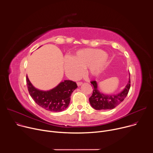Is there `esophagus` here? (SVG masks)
Returning a JSON list of instances; mask_svg holds the SVG:
<instances>
[{"instance_id": "34e87169", "label": "esophagus", "mask_w": 153, "mask_h": 153, "mask_svg": "<svg viewBox=\"0 0 153 153\" xmlns=\"http://www.w3.org/2000/svg\"><path fill=\"white\" fill-rule=\"evenodd\" d=\"M82 84V82H77V86H80Z\"/></svg>"}]
</instances>
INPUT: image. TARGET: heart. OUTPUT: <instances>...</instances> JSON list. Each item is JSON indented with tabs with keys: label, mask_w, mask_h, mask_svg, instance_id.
<instances>
[{
	"label": "heart",
	"mask_w": 153,
	"mask_h": 153,
	"mask_svg": "<svg viewBox=\"0 0 153 153\" xmlns=\"http://www.w3.org/2000/svg\"><path fill=\"white\" fill-rule=\"evenodd\" d=\"M106 53L100 50L85 48L76 53L71 58H66L64 67L65 71L70 76H79L82 70L91 76H97L103 70L106 64Z\"/></svg>",
	"instance_id": "heart-1"
}]
</instances>
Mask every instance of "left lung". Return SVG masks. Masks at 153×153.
Listing matches in <instances>:
<instances>
[{
    "label": "left lung",
    "instance_id": "8db88e82",
    "mask_svg": "<svg viewBox=\"0 0 153 153\" xmlns=\"http://www.w3.org/2000/svg\"><path fill=\"white\" fill-rule=\"evenodd\" d=\"M93 85V91L91 96L89 98L91 106L97 110H111L119 105L126 97L130 88V77L128 83L125 89L117 94H105L98 90L96 81L91 82Z\"/></svg>",
    "mask_w": 153,
    "mask_h": 153
}]
</instances>
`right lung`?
I'll list each match as a JSON object with an SVG mask.
<instances>
[{"mask_svg": "<svg viewBox=\"0 0 153 153\" xmlns=\"http://www.w3.org/2000/svg\"><path fill=\"white\" fill-rule=\"evenodd\" d=\"M28 92L34 102L47 111L60 112L66 109L70 102V96L77 88L76 82L72 80H64L55 88L49 91H41L34 88L26 77Z\"/></svg>", "mask_w": 153, "mask_h": 153, "instance_id": "add662e5", "label": "right lung"}]
</instances>
